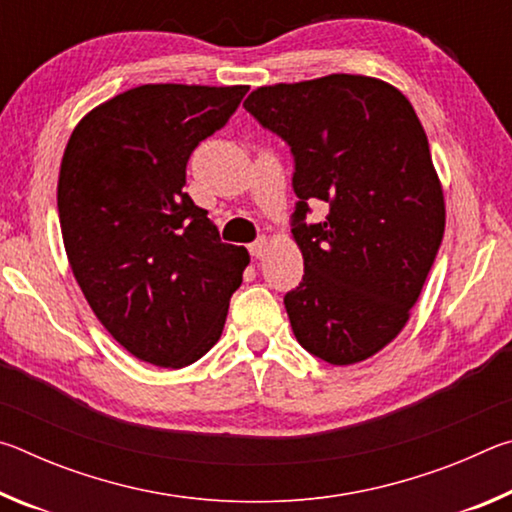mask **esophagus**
<instances>
[{
  "label": "esophagus",
  "mask_w": 512,
  "mask_h": 512,
  "mask_svg": "<svg viewBox=\"0 0 512 512\" xmlns=\"http://www.w3.org/2000/svg\"><path fill=\"white\" fill-rule=\"evenodd\" d=\"M266 248H268V239L266 237H259V239H255L253 244L248 246V250H250V255H253L255 259H259V257H264V253H266Z\"/></svg>",
  "instance_id": "1"
}]
</instances>
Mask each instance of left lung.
<instances>
[{
	"instance_id": "8db88e82",
	"label": "left lung",
	"mask_w": 512,
	"mask_h": 512,
	"mask_svg": "<svg viewBox=\"0 0 512 512\" xmlns=\"http://www.w3.org/2000/svg\"><path fill=\"white\" fill-rule=\"evenodd\" d=\"M244 108L289 144L291 232L305 275L284 296L309 354L350 366L409 320L445 232L443 189L409 99L384 81L329 74L257 88ZM330 207L309 224V202Z\"/></svg>"
}]
</instances>
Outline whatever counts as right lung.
<instances>
[{
    "instance_id": "1",
    "label": "right lung",
    "mask_w": 512,
    "mask_h": 512,
    "mask_svg": "<svg viewBox=\"0 0 512 512\" xmlns=\"http://www.w3.org/2000/svg\"><path fill=\"white\" fill-rule=\"evenodd\" d=\"M246 85H140L69 137L58 219L101 325L146 363L183 368L219 341L250 257L185 192L189 155L228 124Z\"/></svg>"
}]
</instances>
